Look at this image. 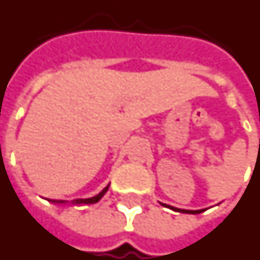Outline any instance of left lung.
Returning a JSON list of instances; mask_svg holds the SVG:
<instances>
[{
	"instance_id": "8db88e82",
	"label": "left lung",
	"mask_w": 260,
	"mask_h": 260,
	"mask_svg": "<svg viewBox=\"0 0 260 260\" xmlns=\"http://www.w3.org/2000/svg\"><path fill=\"white\" fill-rule=\"evenodd\" d=\"M164 207H168V208L174 209V211H178V212H184V213H200L203 212V211H187V209H178V208H174V207H169L167 204H162Z\"/></svg>"
}]
</instances>
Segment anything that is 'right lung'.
<instances>
[{
  "instance_id": "1",
  "label": "right lung",
  "mask_w": 260,
  "mask_h": 260,
  "mask_svg": "<svg viewBox=\"0 0 260 260\" xmlns=\"http://www.w3.org/2000/svg\"><path fill=\"white\" fill-rule=\"evenodd\" d=\"M109 186H110V184H109ZM109 186H106L105 189L102 190L101 193L98 194V196H95V197H92V199H77L76 203L77 204H82V203L84 204H95V203H98V201H99V200H101L102 197L105 196L106 191L109 190Z\"/></svg>"
}]
</instances>
